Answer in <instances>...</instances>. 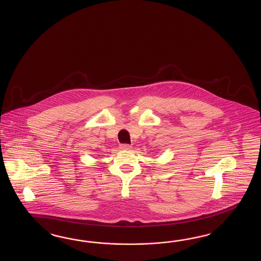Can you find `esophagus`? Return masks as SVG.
<instances>
[{"label": "esophagus", "mask_w": 261, "mask_h": 261, "mask_svg": "<svg viewBox=\"0 0 261 261\" xmlns=\"http://www.w3.org/2000/svg\"><path fill=\"white\" fill-rule=\"evenodd\" d=\"M120 148H121L122 150H130V149L132 148V146H131L130 144H123L120 145Z\"/></svg>", "instance_id": "obj_1"}]
</instances>
